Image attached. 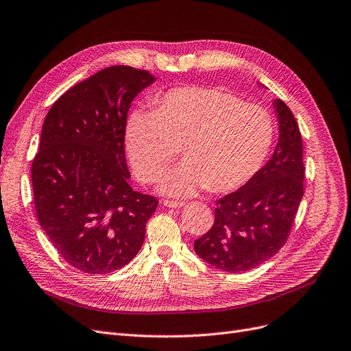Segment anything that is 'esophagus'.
<instances>
[{
  "label": "esophagus",
  "instance_id": "obj_1",
  "mask_svg": "<svg viewBox=\"0 0 351 351\" xmlns=\"http://www.w3.org/2000/svg\"><path fill=\"white\" fill-rule=\"evenodd\" d=\"M163 205L167 206V208H182V206H184L185 204L180 202V201H169V199H165V201H163Z\"/></svg>",
  "mask_w": 351,
  "mask_h": 351
}]
</instances>
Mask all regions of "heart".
<instances>
[{"label": "heart", "instance_id": "heart-1", "mask_svg": "<svg viewBox=\"0 0 351 351\" xmlns=\"http://www.w3.org/2000/svg\"><path fill=\"white\" fill-rule=\"evenodd\" d=\"M153 106L128 114L124 143L143 182L158 180L180 147L184 163L160 182L169 195L240 189L261 171L274 143L270 114L221 89L176 88L156 97Z\"/></svg>", "mask_w": 351, "mask_h": 351}]
</instances>
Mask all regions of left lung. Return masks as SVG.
Returning a JSON list of instances; mask_svg holds the SVG:
<instances>
[{
	"mask_svg": "<svg viewBox=\"0 0 351 351\" xmlns=\"http://www.w3.org/2000/svg\"><path fill=\"white\" fill-rule=\"evenodd\" d=\"M271 106L279 124L274 154L249 184L215 202L211 230L193 243L204 262L231 274L261 266L282 249L304 195L300 127L283 101Z\"/></svg>",
	"mask_w": 351,
	"mask_h": 351,
	"instance_id": "1",
	"label": "left lung"
}]
</instances>
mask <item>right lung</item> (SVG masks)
Masks as SVG:
<instances>
[{"label": "right lung", "mask_w": 351, "mask_h": 351, "mask_svg": "<svg viewBox=\"0 0 351 351\" xmlns=\"http://www.w3.org/2000/svg\"><path fill=\"white\" fill-rule=\"evenodd\" d=\"M154 81L147 71L106 68L66 90L43 121L32 165L37 218L59 254L85 274L132 262L158 208L130 186L124 149L127 112Z\"/></svg>", "instance_id": "add662e5"}]
</instances>
